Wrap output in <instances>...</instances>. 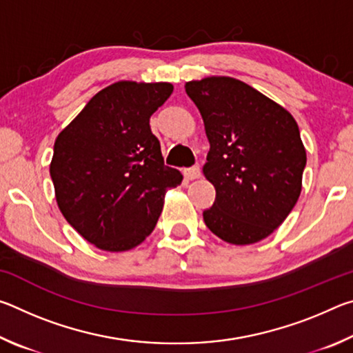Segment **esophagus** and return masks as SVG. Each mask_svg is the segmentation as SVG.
<instances>
[{
    "label": "esophagus",
    "mask_w": 353,
    "mask_h": 353,
    "mask_svg": "<svg viewBox=\"0 0 353 353\" xmlns=\"http://www.w3.org/2000/svg\"><path fill=\"white\" fill-rule=\"evenodd\" d=\"M183 174L188 179V181H194V179L201 177V170H199V166L196 165V166H191V168L183 170Z\"/></svg>",
    "instance_id": "obj_1"
}]
</instances>
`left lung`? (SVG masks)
<instances>
[{
  "mask_svg": "<svg viewBox=\"0 0 353 353\" xmlns=\"http://www.w3.org/2000/svg\"><path fill=\"white\" fill-rule=\"evenodd\" d=\"M204 119L210 151L202 172L216 190L204 223L236 246L270 236L301 196L307 152L296 119L234 77L185 83Z\"/></svg>",
  "mask_w": 353,
  "mask_h": 353,
  "instance_id": "obj_1",
  "label": "left lung"
}]
</instances>
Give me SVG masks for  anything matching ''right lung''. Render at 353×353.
I'll return each instance as SVG.
<instances>
[{
	"label": "right lung",
	"instance_id": "1",
	"mask_svg": "<svg viewBox=\"0 0 353 353\" xmlns=\"http://www.w3.org/2000/svg\"><path fill=\"white\" fill-rule=\"evenodd\" d=\"M170 82L119 81L88 101L57 135L50 174L65 219L88 243L123 252L154 230L165 193L182 182L163 163L149 118Z\"/></svg>",
	"mask_w": 353,
	"mask_h": 353
}]
</instances>
